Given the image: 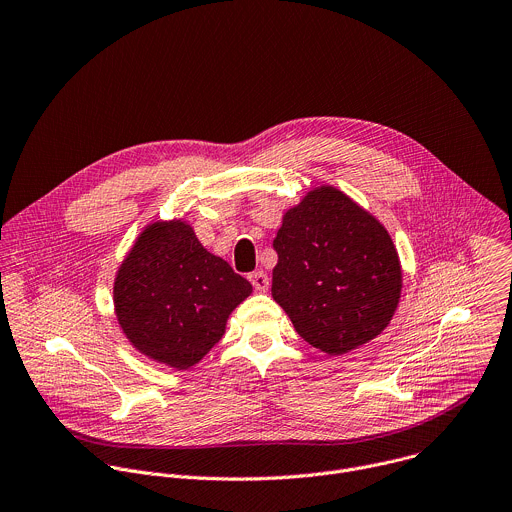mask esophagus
Returning <instances> with one entry per match:
<instances>
[{
  "label": "esophagus",
  "mask_w": 512,
  "mask_h": 512,
  "mask_svg": "<svg viewBox=\"0 0 512 512\" xmlns=\"http://www.w3.org/2000/svg\"><path fill=\"white\" fill-rule=\"evenodd\" d=\"M249 281L251 285L257 289V291H267L269 289V277L265 271H253L249 275Z\"/></svg>",
  "instance_id": "obj_1"
}]
</instances>
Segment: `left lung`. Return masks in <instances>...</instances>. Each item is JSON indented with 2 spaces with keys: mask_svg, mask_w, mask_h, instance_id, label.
<instances>
[{
  "mask_svg": "<svg viewBox=\"0 0 512 512\" xmlns=\"http://www.w3.org/2000/svg\"><path fill=\"white\" fill-rule=\"evenodd\" d=\"M273 299L305 342L348 354L388 327L402 269L388 231L348 195L317 187L289 209L273 241Z\"/></svg>",
  "mask_w": 512,
  "mask_h": 512,
  "instance_id": "obj_1",
  "label": "left lung"
}]
</instances>
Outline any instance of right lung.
Here are the masks:
<instances>
[{
	"mask_svg": "<svg viewBox=\"0 0 512 512\" xmlns=\"http://www.w3.org/2000/svg\"><path fill=\"white\" fill-rule=\"evenodd\" d=\"M251 291L245 277L199 243L191 225L152 223L118 269L114 309L138 352L189 370L223 337L229 313Z\"/></svg>",
	"mask_w": 512,
	"mask_h": 512,
	"instance_id": "add662e5",
	"label": "right lung"
}]
</instances>
